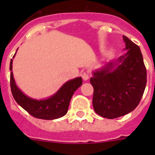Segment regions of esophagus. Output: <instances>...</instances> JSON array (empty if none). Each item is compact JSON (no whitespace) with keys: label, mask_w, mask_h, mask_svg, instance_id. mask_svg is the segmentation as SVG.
<instances>
[{"label":"esophagus","mask_w":155,"mask_h":155,"mask_svg":"<svg viewBox=\"0 0 155 155\" xmlns=\"http://www.w3.org/2000/svg\"><path fill=\"white\" fill-rule=\"evenodd\" d=\"M81 76H82V79H83V80H85V81L87 80V79H89V76H89L88 73H86V72H84V73H82Z\"/></svg>","instance_id":"34e87169"}]
</instances>
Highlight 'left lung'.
I'll list each match as a JSON object with an SVG mask.
<instances>
[{
	"label": "left lung",
	"mask_w": 155,
	"mask_h": 155,
	"mask_svg": "<svg viewBox=\"0 0 155 155\" xmlns=\"http://www.w3.org/2000/svg\"><path fill=\"white\" fill-rule=\"evenodd\" d=\"M127 51L92 72L94 109L101 116L116 118L136 109L146 86V69L140 48L123 36Z\"/></svg>",
	"instance_id": "left-lung-1"
}]
</instances>
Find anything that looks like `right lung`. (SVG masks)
<instances>
[{
	"label": "right lung",
	"instance_id": "1",
	"mask_svg": "<svg viewBox=\"0 0 155 155\" xmlns=\"http://www.w3.org/2000/svg\"><path fill=\"white\" fill-rule=\"evenodd\" d=\"M10 70L11 91L15 101L30 115L41 119L54 120L66 115L73 94L82 85V77H76L65 82L51 96L45 99H34L27 96L16 85L12 73V59L10 61Z\"/></svg>",
	"mask_w": 155,
	"mask_h": 155
}]
</instances>
